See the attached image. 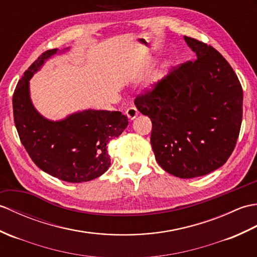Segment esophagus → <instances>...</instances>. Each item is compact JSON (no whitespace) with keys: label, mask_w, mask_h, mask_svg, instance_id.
Segmentation results:
<instances>
[{"label":"esophagus","mask_w":257,"mask_h":257,"mask_svg":"<svg viewBox=\"0 0 257 257\" xmlns=\"http://www.w3.org/2000/svg\"><path fill=\"white\" fill-rule=\"evenodd\" d=\"M125 113H126V115L130 119H134L136 116L139 115V111L135 106H130Z\"/></svg>","instance_id":"obj_1"}]
</instances>
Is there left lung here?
<instances>
[{
    "label": "left lung",
    "instance_id": "left-lung-1",
    "mask_svg": "<svg viewBox=\"0 0 257 257\" xmlns=\"http://www.w3.org/2000/svg\"><path fill=\"white\" fill-rule=\"evenodd\" d=\"M197 58L180 64L134 101L152 121L151 144L164 170L179 178L204 176L234 151L243 116V90L218 50L185 36Z\"/></svg>",
    "mask_w": 257,
    "mask_h": 257
}]
</instances>
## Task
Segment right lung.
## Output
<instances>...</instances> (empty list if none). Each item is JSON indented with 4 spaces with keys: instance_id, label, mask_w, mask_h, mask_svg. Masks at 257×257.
<instances>
[{
    "instance_id": "right-lung-1",
    "label": "right lung",
    "mask_w": 257,
    "mask_h": 257,
    "mask_svg": "<svg viewBox=\"0 0 257 257\" xmlns=\"http://www.w3.org/2000/svg\"><path fill=\"white\" fill-rule=\"evenodd\" d=\"M57 50L43 53L17 83L13 94L14 123L36 166L67 182L89 181L109 169L107 143L126 128L127 116L118 111L87 110L59 122L43 117L32 104L28 81Z\"/></svg>"
}]
</instances>
